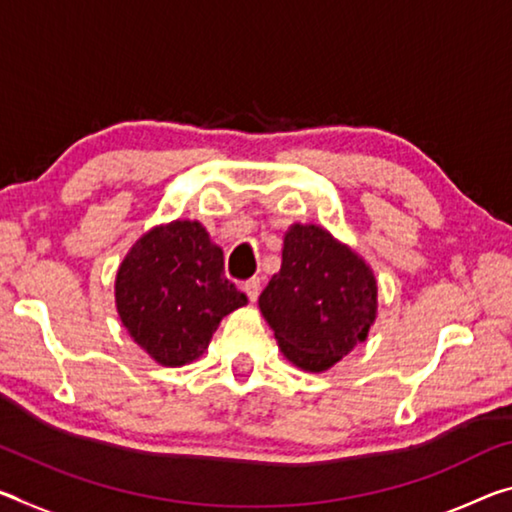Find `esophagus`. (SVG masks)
Returning <instances> with one entry per match:
<instances>
[{"mask_svg":"<svg viewBox=\"0 0 512 512\" xmlns=\"http://www.w3.org/2000/svg\"><path fill=\"white\" fill-rule=\"evenodd\" d=\"M243 291H246V296L250 298V303H255L257 296H259V291H262V280L250 278L246 285H243Z\"/></svg>","mask_w":512,"mask_h":512,"instance_id":"1","label":"esophagus"}]
</instances>
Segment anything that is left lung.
<instances>
[{"mask_svg":"<svg viewBox=\"0 0 512 512\" xmlns=\"http://www.w3.org/2000/svg\"><path fill=\"white\" fill-rule=\"evenodd\" d=\"M376 278L323 227L294 225L282 266L259 296V310L289 362L326 371L367 339L376 319Z\"/></svg>","mask_w":512,"mask_h":512,"instance_id":"8db88e82","label":"left lung"}]
</instances>
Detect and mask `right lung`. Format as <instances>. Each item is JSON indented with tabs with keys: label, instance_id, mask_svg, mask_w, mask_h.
Returning <instances> with one entry per match:
<instances>
[{
	"label": "right lung",
	"instance_id": "1",
	"mask_svg": "<svg viewBox=\"0 0 512 512\" xmlns=\"http://www.w3.org/2000/svg\"><path fill=\"white\" fill-rule=\"evenodd\" d=\"M246 303L225 278L223 250L196 221L148 232L118 269L120 321L166 367L200 358L223 316Z\"/></svg>",
	"mask_w": 512,
	"mask_h": 512
}]
</instances>
